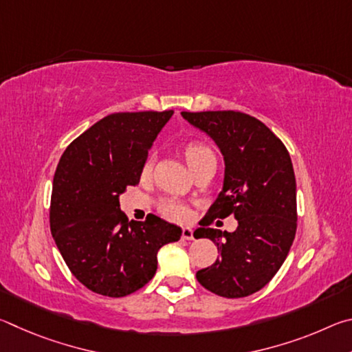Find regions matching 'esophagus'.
Masks as SVG:
<instances>
[{
    "instance_id": "obj_1",
    "label": "esophagus",
    "mask_w": 352,
    "mask_h": 352,
    "mask_svg": "<svg viewBox=\"0 0 352 352\" xmlns=\"http://www.w3.org/2000/svg\"><path fill=\"white\" fill-rule=\"evenodd\" d=\"M182 237H183L184 241H192L194 239L192 228H189V226H184L183 231H182Z\"/></svg>"
}]
</instances>
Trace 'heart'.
<instances>
[{"instance_id":"heart-1","label":"heart","mask_w":352,"mask_h":352,"mask_svg":"<svg viewBox=\"0 0 352 352\" xmlns=\"http://www.w3.org/2000/svg\"><path fill=\"white\" fill-rule=\"evenodd\" d=\"M184 158H186L189 168H192L194 164L204 162L206 158H214V153L210 147L201 144V142H189V144L184 147ZM152 164V157L147 158L144 166H142V175L151 174ZM160 211H162L164 217H168L169 220H175V222H183V220H186L189 216L188 206L184 205L183 201L170 199L160 201Z\"/></svg>"}]
</instances>
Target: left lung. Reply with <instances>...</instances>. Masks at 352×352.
Returning a JSON list of instances; mask_svg holds the SVG:
<instances>
[{
	"label": "left lung",
	"instance_id": "obj_1",
	"mask_svg": "<svg viewBox=\"0 0 352 352\" xmlns=\"http://www.w3.org/2000/svg\"><path fill=\"white\" fill-rule=\"evenodd\" d=\"M182 116L216 142L225 162L222 190L194 233L195 239L216 243L220 256L197 272V281L219 296H248L276 275L295 239L296 182L290 155L264 122L245 113L182 111ZM230 213L238 220L233 234L207 226Z\"/></svg>",
	"mask_w": 352,
	"mask_h": 352
}]
</instances>
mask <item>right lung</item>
<instances>
[{
	"label": "right lung",
	"instance_id": "right-lung-1",
	"mask_svg": "<svg viewBox=\"0 0 352 352\" xmlns=\"http://www.w3.org/2000/svg\"><path fill=\"white\" fill-rule=\"evenodd\" d=\"M172 115L113 113L77 136L57 164L51 233L71 273L99 295L121 298L144 287L157 272L158 250L182 237L180 226L153 214L129 222L119 208Z\"/></svg>",
	"mask_w": 352,
	"mask_h": 352
}]
</instances>
